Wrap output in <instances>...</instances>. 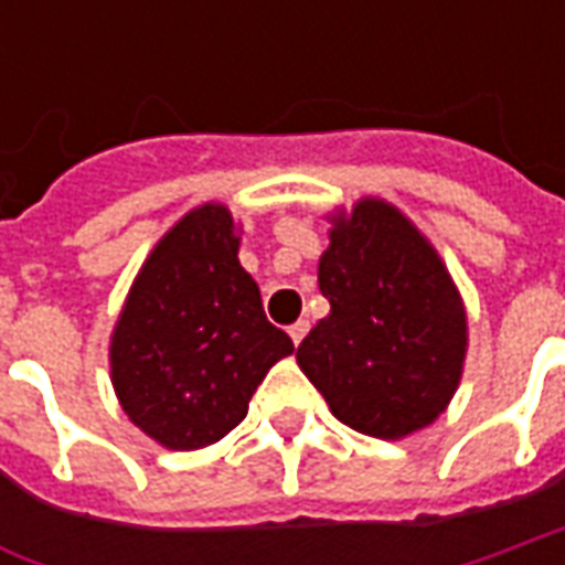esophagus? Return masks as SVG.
Instances as JSON below:
<instances>
[{
	"label": "esophagus",
	"instance_id": "1",
	"mask_svg": "<svg viewBox=\"0 0 565 565\" xmlns=\"http://www.w3.org/2000/svg\"><path fill=\"white\" fill-rule=\"evenodd\" d=\"M287 332H290V339H294V344H299L308 335V320H296L294 327H290V330H287Z\"/></svg>",
	"mask_w": 565,
	"mask_h": 565
}]
</instances>
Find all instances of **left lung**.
<instances>
[{
  "instance_id": "obj_1",
  "label": "left lung",
  "mask_w": 565,
  "mask_h": 565,
  "mask_svg": "<svg viewBox=\"0 0 565 565\" xmlns=\"http://www.w3.org/2000/svg\"><path fill=\"white\" fill-rule=\"evenodd\" d=\"M330 302L296 360L356 433L403 438L433 424L460 384L466 311L448 269L399 211L363 199L318 266Z\"/></svg>"
}]
</instances>
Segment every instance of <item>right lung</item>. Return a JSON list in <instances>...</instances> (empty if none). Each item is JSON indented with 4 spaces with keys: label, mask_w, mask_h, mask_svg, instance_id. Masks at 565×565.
<instances>
[{
    "label": "right lung",
    "mask_w": 565,
    "mask_h": 565,
    "mask_svg": "<svg viewBox=\"0 0 565 565\" xmlns=\"http://www.w3.org/2000/svg\"><path fill=\"white\" fill-rule=\"evenodd\" d=\"M290 335L271 327L238 263L230 211L202 205L166 233L127 296L111 379L129 420L172 450L205 448L242 424Z\"/></svg>",
    "instance_id": "right-lung-1"
}]
</instances>
